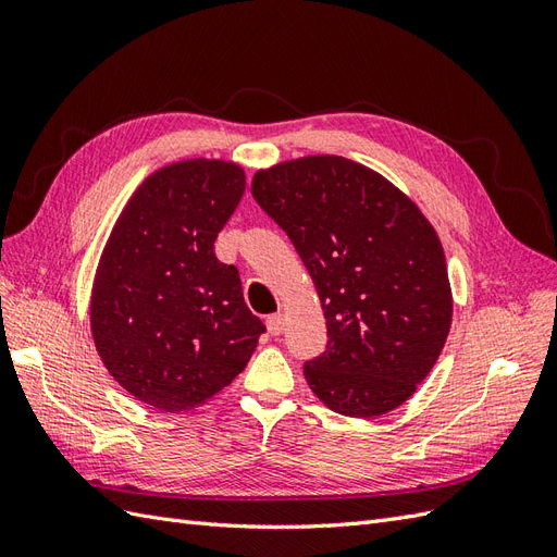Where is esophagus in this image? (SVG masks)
<instances>
[{"mask_svg":"<svg viewBox=\"0 0 557 557\" xmlns=\"http://www.w3.org/2000/svg\"><path fill=\"white\" fill-rule=\"evenodd\" d=\"M283 327H285V320H283L281 313H272V315L267 318V330H269V334L278 336V334L283 332Z\"/></svg>","mask_w":557,"mask_h":557,"instance_id":"34e87169","label":"esophagus"}]
</instances>
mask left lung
<instances>
[{"mask_svg":"<svg viewBox=\"0 0 557 557\" xmlns=\"http://www.w3.org/2000/svg\"><path fill=\"white\" fill-rule=\"evenodd\" d=\"M250 193L288 234L323 301L327 346L305 362L311 391L350 418L397 409L450 330L446 258L425 215L383 176L336 156L258 172Z\"/></svg>","mask_w":557,"mask_h":557,"instance_id":"obj_1","label":"left lung"}]
</instances>
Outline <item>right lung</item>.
Returning a JSON list of instances; mask_svg holds the SVG:
<instances>
[{"label": "right lung", "mask_w": 557, "mask_h": 557, "mask_svg": "<svg viewBox=\"0 0 557 557\" xmlns=\"http://www.w3.org/2000/svg\"><path fill=\"white\" fill-rule=\"evenodd\" d=\"M246 188L242 166L188 160L148 176L117 218L92 288L99 358L129 395L178 413L244 372L264 323L213 242Z\"/></svg>", "instance_id": "right-lung-1"}]
</instances>
